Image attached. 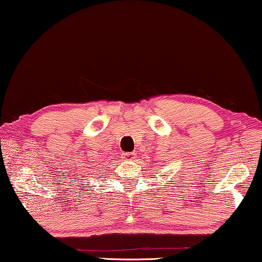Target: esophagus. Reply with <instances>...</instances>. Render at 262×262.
<instances>
[{
  "label": "esophagus",
  "mask_w": 262,
  "mask_h": 262,
  "mask_svg": "<svg viewBox=\"0 0 262 262\" xmlns=\"http://www.w3.org/2000/svg\"><path fill=\"white\" fill-rule=\"evenodd\" d=\"M122 158L124 160H127V161H134L136 159V153H134V151H133V153H123Z\"/></svg>",
  "instance_id": "1"
}]
</instances>
